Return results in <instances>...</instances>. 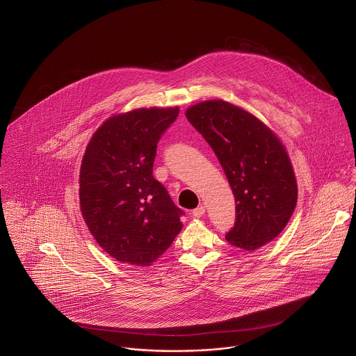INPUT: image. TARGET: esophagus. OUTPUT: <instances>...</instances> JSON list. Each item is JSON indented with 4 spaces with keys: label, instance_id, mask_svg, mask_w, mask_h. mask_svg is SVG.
I'll use <instances>...</instances> for the list:
<instances>
[{
    "label": "esophagus",
    "instance_id": "34e87169",
    "mask_svg": "<svg viewBox=\"0 0 356 356\" xmlns=\"http://www.w3.org/2000/svg\"><path fill=\"white\" fill-rule=\"evenodd\" d=\"M204 212H205V208H204L203 205H199L197 208H195V209L192 211V215H193L195 218H200V216H203Z\"/></svg>",
    "mask_w": 356,
    "mask_h": 356
}]
</instances>
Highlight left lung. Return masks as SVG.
<instances>
[{
  "mask_svg": "<svg viewBox=\"0 0 356 356\" xmlns=\"http://www.w3.org/2000/svg\"><path fill=\"white\" fill-rule=\"evenodd\" d=\"M216 154L236 200L229 244L254 251L286 226L298 202L295 172L280 140L250 112L222 100L186 111Z\"/></svg>",
  "mask_w": 356,
  "mask_h": 356,
  "instance_id": "8db88e82",
  "label": "left lung"
}]
</instances>
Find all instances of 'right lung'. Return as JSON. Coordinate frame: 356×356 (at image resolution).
<instances>
[{
	"instance_id": "1",
	"label": "right lung",
	"mask_w": 356,
	"mask_h": 356,
	"mask_svg": "<svg viewBox=\"0 0 356 356\" xmlns=\"http://www.w3.org/2000/svg\"><path fill=\"white\" fill-rule=\"evenodd\" d=\"M179 109L143 108L108 119L81 165L79 200L96 241L113 259L151 266L182 229L185 212L153 178L157 143Z\"/></svg>"
}]
</instances>
